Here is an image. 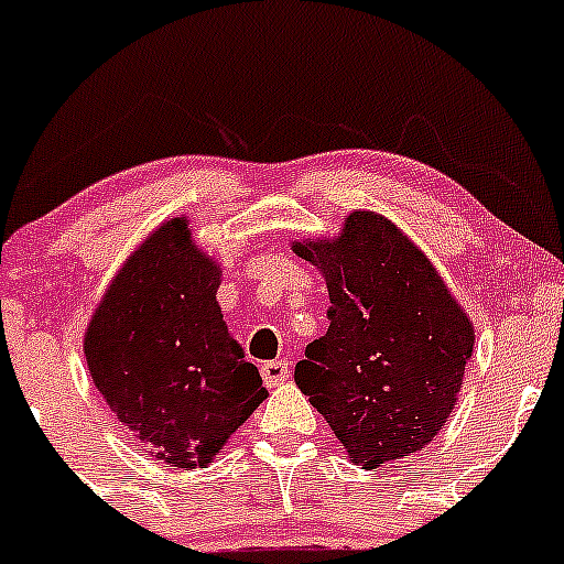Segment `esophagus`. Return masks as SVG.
<instances>
[{"instance_id":"1","label":"esophagus","mask_w":564,"mask_h":564,"mask_svg":"<svg viewBox=\"0 0 564 564\" xmlns=\"http://www.w3.org/2000/svg\"><path fill=\"white\" fill-rule=\"evenodd\" d=\"M291 373V360L289 358H281V360H268V364H262V379L268 387H275L281 384V381H286Z\"/></svg>"}]
</instances>
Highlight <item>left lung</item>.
<instances>
[{
  "mask_svg": "<svg viewBox=\"0 0 564 564\" xmlns=\"http://www.w3.org/2000/svg\"><path fill=\"white\" fill-rule=\"evenodd\" d=\"M328 283V332L294 379L360 467L424 448L448 422L475 332L430 260L390 219L347 217L334 243L294 246Z\"/></svg>",
  "mask_w": 564,
  "mask_h": 564,
  "instance_id": "obj_1",
  "label": "left lung"
}]
</instances>
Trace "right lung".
Masks as SVG:
<instances>
[{"label": "right lung", "instance_id": "1", "mask_svg": "<svg viewBox=\"0 0 564 564\" xmlns=\"http://www.w3.org/2000/svg\"><path fill=\"white\" fill-rule=\"evenodd\" d=\"M219 270L183 217L129 257L89 323L84 355L106 403L172 467H204L268 398L217 304Z\"/></svg>", "mask_w": 564, "mask_h": 564}]
</instances>
